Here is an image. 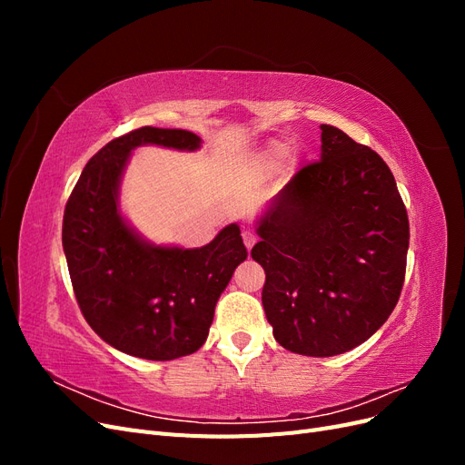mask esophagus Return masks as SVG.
Returning <instances> with one entry per match:
<instances>
[{
    "mask_svg": "<svg viewBox=\"0 0 465 465\" xmlns=\"http://www.w3.org/2000/svg\"><path fill=\"white\" fill-rule=\"evenodd\" d=\"M242 241H244V246L248 250H252V246H254L256 241H258V236L252 232V231H242Z\"/></svg>",
    "mask_w": 465,
    "mask_h": 465,
    "instance_id": "obj_1",
    "label": "esophagus"
}]
</instances>
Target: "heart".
I'll return each instance as SVG.
<instances>
[{
	"mask_svg": "<svg viewBox=\"0 0 465 465\" xmlns=\"http://www.w3.org/2000/svg\"><path fill=\"white\" fill-rule=\"evenodd\" d=\"M273 154H275V157H279V154H281V149H273Z\"/></svg>",
	"mask_w": 465,
	"mask_h": 465,
	"instance_id": "heart-1",
	"label": "heart"
}]
</instances>
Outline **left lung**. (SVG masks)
<instances>
[{
	"label": "left lung",
	"instance_id": "1",
	"mask_svg": "<svg viewBox=\"0 0 465 465\" xmlns=\"http://www.w3.org/2000/svg\"><path fill=\"white\" fill-rule=\"evenodd\" d=\"M320 161L302 166L258 223L262 302L281 347L331 357L361 345L398 304L410 221L376 151L322 124Z\"/></svg>",
	"mask_w": 465,
	"mask_h": 465
}]
</instances>
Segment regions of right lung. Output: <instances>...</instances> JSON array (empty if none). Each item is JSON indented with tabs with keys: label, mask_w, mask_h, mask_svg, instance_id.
<instances>
[{
	"label": "right lung",
	"mask_w": 465,
	"mask_h": 465,
	"mask_svg": "<svg viewBox=\"0 0 465 465\" xmlns=\"http://www.w3.org/2000/svg\"><path fill=\"white\" fill-rule=\"evenodd\" d=\"M139 145L195 151L202 139L151 125L112 139L69 195L62 244L77 304L96 335L122 353L173 361L205 343L221 292L248 252L234 223L202 248L143 241L118 209L124 168Z\"/></svg>",
	"instance_id": "add662e5"
}]
</instances>
